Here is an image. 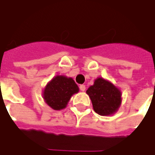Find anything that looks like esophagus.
<instances>
[{
    "label": "esophagus",
    "instance_id": "esophagus-1",
    "mask_svg": "<svg viewBox=\"0 0 155 155\" xmlns=\"http://www.w3.org/2000/svg\"><path fill=\"white\" fill-rule=\"evenodd\" d=\"M80 90H81V91H85V85H84V84H81V85H80Z\"/></svg>",
    "mask_w": 155,
    "mask_h": 155
}]
</instances>
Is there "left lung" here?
<instances>
[{
    "instance_id": "obj_1",
    "label": "left lung",
    "mask_w": 155,
    "mask_h": 155,
    "mask_svg": "<svg viewBox=\"0 0 155 155\" xmlns=\"http://www.w3.org/2000/svg\"><path fill=\"white\" fill-rule=\"evenodd\" d=\"M86 93L91 98L94 110L102 116L114 114L121 104V91L101 77L94 81Z\"/></svg>"
}]
</instances>
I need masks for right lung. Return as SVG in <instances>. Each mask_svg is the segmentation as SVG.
Listing matches in <instances>:
<instances>
[{
	"label": "right lung",
	"instance_id": "right-lung-1",
	"mask_svg": "<svg viewBox=\"0 0 155 155\" xmlns=\"http://www.w3.org/2000/svg\"><path fill=\"white\" fill-rule=\"evenodd\" d=\"M79 92V87L71 77L56 75L45 87L43 98L45 102L54 110L66 107L71 96Z\"/></svg>",
	"mask_w": 155,
	"mask_h": 155
}]
</instances>
